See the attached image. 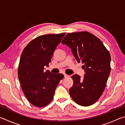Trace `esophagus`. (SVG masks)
<instances>
[{
  "label": "esophagus",
  "mask_w": 125,
  "mask_h": 125,
  "mask_svg": "<svg viewBox=\"0 0 125 125\" xmlns=\"http://www.w3.org/2000/svg\"><path fill=\"white\" fill-rule=\"evenodd\" d=\"M64 76L65 78H67V77H69V75L66 74H64Z\"/></svg>",
  "instance_id": "1"
}]
</instances>
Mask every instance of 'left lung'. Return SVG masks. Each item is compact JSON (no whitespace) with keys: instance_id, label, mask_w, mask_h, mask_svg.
Instances as JSON below:
<instances>
[{"instance_id":"8db88e82","label":"left lung","mask_w":125,"mask_h":125,"mask_svg":"<svg viewBox=\"0 0 125 125\" xmlns=\"http://www.w3.org/2000/svg\"><path fill=\"white\" fill-rule=\"evenodd\" d=\"M62 43L69 46L78 63H84L85 74L72 75L69 94L81 106L93 105L103 94L111 71V56L101 40L87 31L68 33Z\"/></svg>"}]
</instances>
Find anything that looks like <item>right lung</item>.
I'll use <instances>...</instances> for the list:
<instances>
[{"label":"right lung","instance_id":"1","mask_svg":"<svg viewBox=\"0 0 125 125\" xmlns=\"http://www.w3.org/2000/svg\"><path fill=\"white\" fill-rule=\"evenodd\" d=\"M65 33L47 34L32 40L23 50L18 68V77L25 97L33 106L42 107L53 98L56 88L64 78L62 74L44 72Z\"/></svg>","mask_w":125,"mask_h":125}]
</instances>
